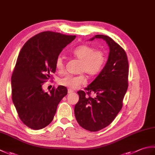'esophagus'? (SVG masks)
Instances as JSON below:
<instances>
[{"mask_svg": "<svg viewBox=\"0 0 155 155\" xmlns=\"http://www.w3.org/2000/svg\"><path fill=\"white\" fill-rule=\"evenodd\" d=\"M73 93V91H72V90H71V89H68V94H71V93Z\"/></svg>", "mask_w": 155, "mask_h": 155, "instance_id": "esophagus-1", "label": "esophagus"}]
</instances>
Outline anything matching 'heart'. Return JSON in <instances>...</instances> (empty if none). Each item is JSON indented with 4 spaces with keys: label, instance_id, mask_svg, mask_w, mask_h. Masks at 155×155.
Listing matches in <instances>:
<instances>
[{
    "label": "heart",
    "instance_id": "heart-1",
    "mask_svg": "<svg viewBox=\"0 0 155 155\" xmlns=\"http://www.w3.org/2000/svg\"><path fill=\"white\" fill-rule=\"evenodd\" d=\"M71 54L81 61L78 71L81 72L78 75H67L59 78L58 84L71 90L77 89L87 82V78L83 72L90 77L97 75L103 69L106 62V54L101 50H95L89 45L78 46L71 52ZM55 67L59 72L64 71L65 63L63 56L58 55L55 60Z\"/></svg>",
    "mask_w": 155,
    "mask_h": 155
}]
</instances>
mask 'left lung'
I'll list each match as a JSON object with an SVG mask.
<instances>
[{"label":"left lung","mask_w":155,"mask_h":155,"mask_svg":"<svg viewBox=\"0 0 155 155\" xmlns=\"http://www.w3.org/2000/svg\"><path fill=\"white\" fill-rule=\"evenodd\" d=\"M94 38L103 39L108 44V60L99 74L84 88L87 92H77L79 101L74 107L78 123L91 132L108 126L119 113L128 88V62L124 49L108 36L97 35L90 41ZM91 92L95 94L94 97L90 96Z\"/></svg>","instance_id":"8db88e82"}]
</instances>
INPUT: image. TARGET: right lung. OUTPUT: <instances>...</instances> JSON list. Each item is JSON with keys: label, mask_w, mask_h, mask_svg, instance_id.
Listing matches in <instances>:
<instances>
[{"label": "right lung", "mask_w": 155, "mask_h": 155, "mask_svg": "<svg viewBox=\"0 0 155 155\" xmlns=\"http://www.w3.org/2000/svg\"><path fill=\"white\" fill-rule=\"evenodd\" d=\"M76 36L42 32L23 46L11 77L12 98L22 123L34 130L43 128L53 120L58 103L67 94L63 86L49 93L42 85L56 71L55 60Z\"/></svg>", "instance_id": "1"}]
</instances>
